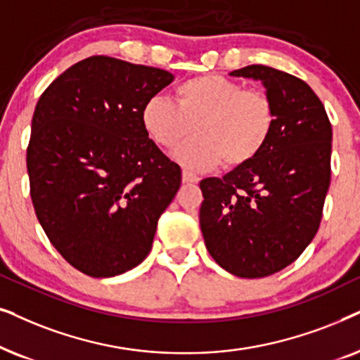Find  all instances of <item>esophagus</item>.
Returning <instances> with one entry per match:
<instances>
[{"label":"esophagus","instance_id":"esophagus-1","mask_svg":"<svg viewBox=\"0 0 360 360\" xmlns=\"http://www.w3.org/2000/svg\"><path fill=\"white\" fill-rule=\"evenodd\" d=\"M199 181V176L198 174H194V172H191V171H188V169H184L183 171V183H198Z\"/></svg>","mask_w":360,"mask_h":360}]
</instances>
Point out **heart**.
<instances>
[{"label":"heart","instance_id":"1","mask_svg":"<svg viewBox=\"0 0 360 360\" xmlns=\"http://www.w3.org/2000/svg\"><path fill=\"white\" fill-rule=\"evenodd\" d=\"M174 98H148L141 124L162 150H172L195 130L198 136L174 153V160L188 169L210 171L222 161L227 167L245 166L265 150L275 131L276 108L270 95L224 75L184 80Z\"/></svg>","mask_w":360,"mask_h":360}]
</instances>
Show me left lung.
<instances>
[{
  "label": "left lung",
  "mask_w": 360,
  "mask_h": 360,
  "mask_svg": "<svg viewBox=\"0 0 360 360\" xmlns=\"http://www.w3.org/2000/svg\"><path fill=\"white\" fill-rule=\"evenodd\" d=\"M233 77L260 80L276 108L271 140L255 160L200 181L205 247L224 270L263 278L298 258L318 232L330 183V128L324 105L298 77L247 65Z\"/></svg>",
  "instance_id": "obj_1"
}]
</instances>
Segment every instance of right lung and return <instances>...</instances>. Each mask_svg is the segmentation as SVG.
Listing matches in <instances>:
<instances>
[{
    "label": "right lung",
    "mask_w": 360,
    "mask_h": 360,
    "mask_svg": "<svg viewBox=\"0 0 360 360\" xmlns=\"http://www.w3.org/2000/svg\"><path fill=\"white\" fill-rule=\"evenodd\" d=\"M172 80L167 70L94 56L36 105L26 155L32 205L56 250L85 275L140 265L179 189L181 167L141 124L143 105Z\"/></svg>",
    "instance_id": "add662e5"
}]
</instances>
